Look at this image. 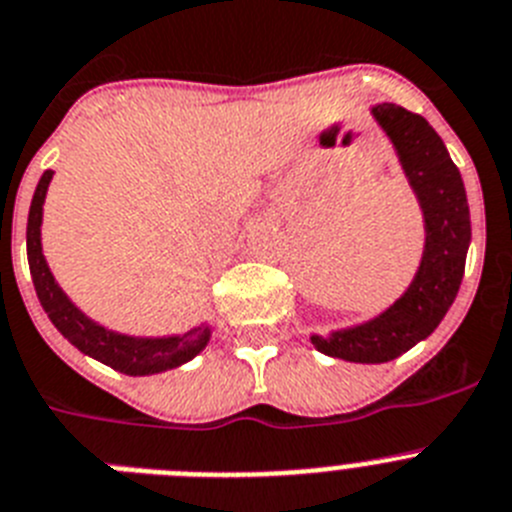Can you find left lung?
Here are the masks:
<instances>
[{"label": "left lung", "instance_id": "obj_1", "mask_svg": "<svg viewBox=\"0 0 512 512\" xmlns=\"http://www.w3.org/2000/svg\"><path fill=\"white\" fill-rule=\"evenodd\" d=\"M370 113L393 144L406 183L417 196L425 248L417 274L396 303L375 318L334 329L329 336L310 334V342L323 355L378 365L396 360L438 329L464 279L471 217L464 178L438 131L422 116L393 103H378Z\"/></svg>", "mask_w": 512, "mask_h": 512}]
</instances>
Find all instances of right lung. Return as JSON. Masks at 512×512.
<instances>
[{
	"instance_id": "right-lung-1",
	"label": "right lung",
	"mask_w": 512,
	"mask_h": 512,
	"mask_svg": "<svg viewBox=\"0 0 512 512\" xmlns=\"http://www.w3.org/2000/svg\"><path fill=\"white\" fill-rule=\"evenodd\" d=\"M54 178V170H46L36 186L33 202L28 212V264L30 277L36 285V295L41 300L46 316L51 318L61 336L80 349L82 355L103 362L108 368L126 375H155L173 370L183 362L194 360L209 344L212 329L209 323H199L186 334L168 336H131L113 331L103 323L85 316L67 292L61 290L43 256L41 225H43V202H46L48 183Z\"/></svg>"
}]
</instances>
